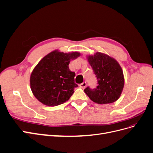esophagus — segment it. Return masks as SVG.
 <instances>
[{"instance_id": "esophagus-1", "label": "esophagus", "mask_w": 153, "mask_h": 153, "mask_svg": "<svg viewBox=\"0 0 153 153\" xmlns=\"http://www.w3.org/2000/svg\"><path fill=\"white\" fill-rule=\"evenodd\" d=\"M86 82H83L82 83L79 84V87L82 89H84L86 88Z\"/></svg>"}]
</instances>
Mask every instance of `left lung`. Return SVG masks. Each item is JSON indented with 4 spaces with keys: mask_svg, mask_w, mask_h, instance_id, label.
<instances>
[{
    "mask_svg": "<svg viewBox=\"0 0 153 153\" xmlns=\"http://www.w3.org/2000/svg\"><path fill=\"white\" fill-rule=\"evenodd\" d=\"M88 60L97 78L98 86L94 89L88 86L84 90V92L94 103L115 102L120 97L124 86L120 65L114 58L100 52L88 56Z\"/></svg>",
    "mask_w": 153,
    "mask_h": 153,
    "instance_id": "obj_1",
    "label": "left lung"
}]
</instances>
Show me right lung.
<instances>
[{
	"label": "right lung",
	"instance_id": "add662e5",
	"mask_svg": "<svg viewBox=\"0 0 153 153\" xmlns=\"http://www.w3.org/2000/svg\"><path fill=\"white\" fill-rule=\"evenodd\" d=\"M80 53H64L55 50L39 62L30 76L31 89L36 98L45 105L54 106L65 103L77 84L74 72L70 71L71 60Z\"/></svg>",
	"mask_w": 153,
	"mask_h": 153
}]
</instances>
